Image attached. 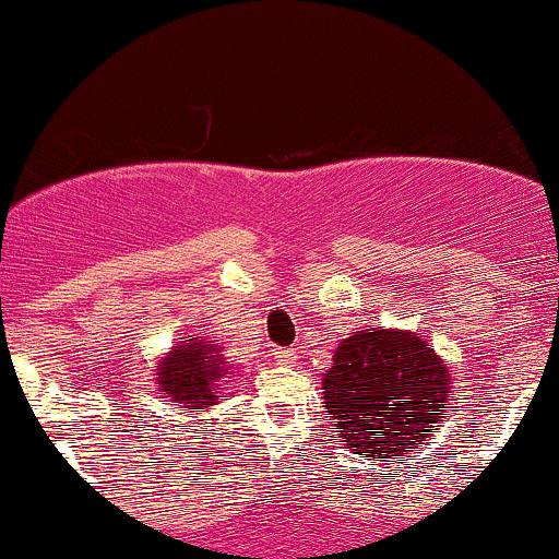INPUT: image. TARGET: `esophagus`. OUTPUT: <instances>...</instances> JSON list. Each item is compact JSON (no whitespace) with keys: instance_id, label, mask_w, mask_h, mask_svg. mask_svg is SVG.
<instances>
[{"instance_id":"1","label":"esophagus","mask_w":559,"mask_h":559,"mask_svg":"<svg viewBox=\"0 0 559 559\" xmlns=\"http://www.w3.org/2000/svg\"><path fill=\"white\" fill-rule=\"evenodd\" d=\"M273 360L278 365H294V352L292 349H273Z\"/></svg>"}]
</instances>
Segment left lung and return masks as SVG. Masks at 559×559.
Listing matches in <instances>:
<instances>
[{
  "label": "left lung",
  "instance_id": "obj_1",
  "mask_svg": "<svg viewBox=\"0 0 559 559\" xmlns=\"http://www.w3.org/2000/svg\"><path fill=\"white\" fill-rule=\"evenodd\" d=\"M452 373L418 333L355 331L333 352L323 373V407L365 457L394 463L439 431Z\"/></svg>",
  "mask_w": 559,
  "mask_h": 559
}]
</instances>
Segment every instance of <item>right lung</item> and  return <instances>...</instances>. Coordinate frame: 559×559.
<instances>
[{
  "mask_svg": "<svg viewBox=\"0 0 559 559\" xmlns=\"http://www.w3.org/2000/svg\"><path fill=\"white\" fill-rule=\"evenodd\" d=\"M226 373L228 365L221 346L194 336L173 346L168 357L157 365V383L173 402L183 404L191 413H204V407L215 404L217 383Z\"/></svg>",
  "mask_w": 559,
  "mask_h": 559,
  "instance_id": "obj_1",
  "label": "right lung"
}]
</instances>
